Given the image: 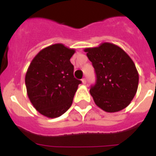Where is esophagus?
I'll return each instance as SVG.
<instances>
[{
    "instance_id": "esophagus-1",
    "label": "esophagus",
    "mask_w": 156,
    "mask_h": 156,
    "mask_svg": "<svg viewBox=\"0 0 156 156\" xmlns=\"http://www.w3.org/2000/svg\"><path fill=\"white\" fill-rule=\"evenodd\" d=\"M82 82H83V84H86V83H87V79H86V78H83V79H82Z\"/></svg>"
}]
</instances>
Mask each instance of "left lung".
Segmentation results:
<instances>
[{
	"mask_svg": "<svg viewBox=\"0 0 156 156\" xmlns=\"http://www.w3.org/2000/svg\"><path fill=\"white\" fill-rule=\"evenodd\" d=\"M95 69L96 81L90 93L107 112L121 111L130 104L138 86L136 66L123 49L111 43L84 49Z\"/></svg>",
	"mask_w": 156,
	"mask_h": 156,
	"instance_id": "left-lung-1",
	"label": "left lung"
}]
</instances>
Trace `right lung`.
<instances>
[{
	"instance_id": "right-lung-1",
	"label": "right lung",
	"mask_w": 156,
	"mask_h": 156,
	"mask_svg": "<svg viewBox=\"0 0 156 156\" xmlns=\"http://www.w3.org/2000/svg\"><path fill=\"white\" fill-rule=\"evenodd\" d=\"M74 52L62 44L51 45L41 50L28 67L25 83L29 100L47 117L65 113L82 83L73 77V66L69 61Z\"/></svg>"
}]
</instances>
